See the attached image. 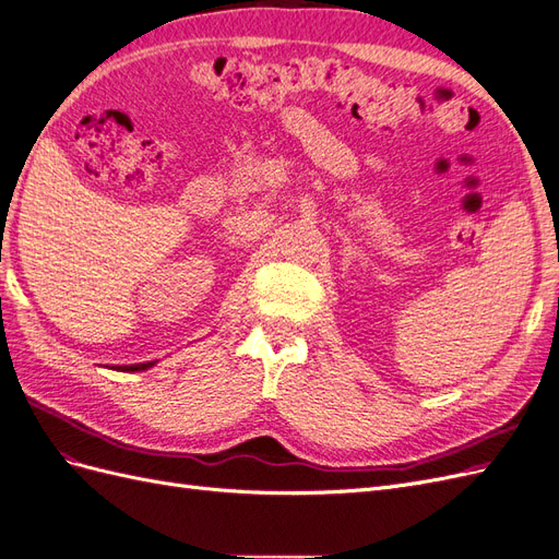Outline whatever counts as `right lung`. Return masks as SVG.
Masks as SVG:
<instances>
[{
    "mask_svg": "<svg viewBox=\"0 0 559 559\" xmlns=\"http://www.w3.org/2000/svg\"><path fill=\"white\" fill-rule=\"evenodd\" d=\"M154 366V361H148V364H132V366H121L123 370H146V368H151Z\"/></svg>",
    "mask_w": 559,
    "mask_h": 559,
    "instance_id": "obj_1",
    "label": "right lung"
}]
</instances>
